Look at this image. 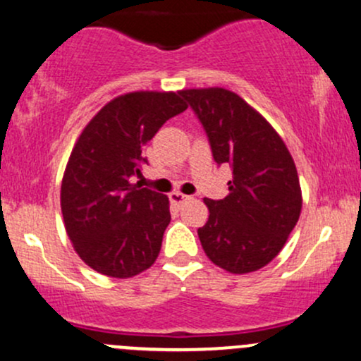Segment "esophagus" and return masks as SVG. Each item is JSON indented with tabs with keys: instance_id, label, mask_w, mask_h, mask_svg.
Masks as SVG:
<instances>
[{
	"instance_id": "obj_1",
	"label": "esophagus",
	"mask_w": 361,
	"mask_h": 361,
	"mask_svg": "<svg viewBox=\"0 0 361 361\" xmlns=\"http://www.w3.org/2000/svg\"><path fill=\"white\" fill-rule=\"evenodd\" d=\"M188 199H190V197H188V195H183V193H180V192H173V193H171V195H169V200H171V202H173L174 206H178V207L183 206V204L187 202Z\"/></svg>"
}]
</instances>
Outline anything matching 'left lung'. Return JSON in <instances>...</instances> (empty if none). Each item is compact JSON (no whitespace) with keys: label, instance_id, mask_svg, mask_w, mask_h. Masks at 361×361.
<instances>
[{"label":"left lung","instance_id":"obj_1","mask_svg":"<svg viewBox=\"0 0 361 361\" xmlns=\"http://www.w3.org/2000/svg\"><path fill=\"white\" fill-rule=\"evenodd\" d=\"M180 94L202 123L214 161L233 171L225 199H204L209 219L197 230L204 252L230 273L259 270L282 250L301 214L294 159L271 124L233 91Z\"/></svg>","mask_w":361,"mask_h":361}]
</instances>
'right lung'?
<instances>
[{
    "label": "right lung",
    "instance_id": "add662e5",
    "mask_svg": "<svg viewBox=\"0 0 361 361\" xmlns=\"http://www.w3.org/2000/svg\"><path fill=\"white\" fill-rule=\"evenodd\" d=\"M188 105L174 91H135L109 102L79 135L60 190L75 252L102 275L130 279L155 263L169 225V199L133 183L142 149Z\"/></svg>",
    "mask_w": 361,
    "mask_h": 361
}]
</instances>
